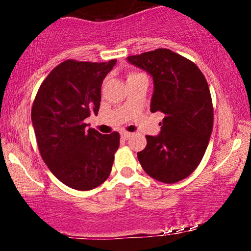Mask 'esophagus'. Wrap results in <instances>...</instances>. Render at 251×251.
Returning a JSON list of instances; mask_svg holds the SVG:
<instances>
[{
	"label": "esophagus",
	"instance_id": "esophagus-1",
	"mask_svg": "<svg viewBox=\"0 0 251 251\" xmlns=\"http://www.w3.org/2000/svg\"><path fill=\"white\" fill-rule=\"evenodd\" d=\"M131 135H132V133H129V132H125V131L122 132V137L124 138V139H128Z\"/></svg>",
	"mask_w": 251,
	"mask_h": 251
}]
</instances>
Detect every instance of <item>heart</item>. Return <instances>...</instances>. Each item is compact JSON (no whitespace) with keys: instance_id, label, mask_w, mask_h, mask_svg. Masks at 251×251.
<instances>
[{"instance_id":"heart-1","label":"heart","mask_w":251,"mask_h":251,"mask_svg":"<svg viewBox=\"0 0 251 251\" xmlns=\"http://www.w3.org/2000/svg\"><path fill=\"white\" fill-rule=\"evenodd\" d=\"M131 75H133V74H131Z\"/></svg>"}]
</instances>
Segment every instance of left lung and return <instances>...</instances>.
I'll return each instance as SVG.
<instances>
[{
  "instance_id": "8db88e82",
  "label": "left lung",
  "mask_w": 251,
  "mask_h": 251,
  "mask_svg": "<svg viewBox=\"0 0 251 251\" xmlns=\"http://www.w3.org/2000/svg\"><path fill=\"white\" fill-rule=\"evenodd\" d=\"M127 61L152 76L151 112L165 114L159 134L146 135L148 145L138 159L152 178L177 183L195 171L208 148L214 125L208 82L194 62L165 48Z\"/></svg>"
}]
</instances>
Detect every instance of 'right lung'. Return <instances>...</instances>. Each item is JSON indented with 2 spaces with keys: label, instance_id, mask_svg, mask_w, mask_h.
<instances>
[{
  "label": "right lung",
  "instance_id": "1",
  "mask_svg": "<svg viewBox=\"0 0 251 251\" xmlns=\"http://www.w3.org/2000/svg\"><path fill=\"white\" fill-rule=\"evenodd\" d=\"M117 60H66L43 80L31 107V122L43 162L60 181L87 191L108 178L119 133L87 128L86 118L98 114L101 83Z\"/></svg>",
  "mask_w": 251,
  "mask_h": 251
}]
</instances>
